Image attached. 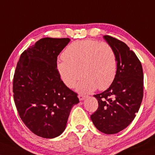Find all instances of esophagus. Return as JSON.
<instances>
[{"instance_id":"esophagus-1","label":"esophagus","mask_w":155,"mask_h":155,"mask_svg":"<svg viewBox=\"0 0 155 155\" xmlns=\"http://www.w3.org/2000/svg\"><path fill=\"white\" fill-rule=\"evenodd\" d=\"M78 97H79L80 101H82V100H84V98L86 97L85 95H84V94H79V95H78Z\"/></svg>"}]
</instances>
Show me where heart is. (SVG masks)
Masks as SVG:
<instances>
[{"mask_svg": "<svg viewBox=\"0 0 155 155\" xmlns=\"http://www.w3.org/2000/svg\"><path fill=\"white\" fill-rule=\"evenodd\" d=\"M56 68L60 78L68 88L74 87L82 75L76 89L88 93L110 87L117 74L118 60L115 50L108 42L79 40L65 49Z\"/></svg>", "mask_w": 155, "mask_h": 155, "instance_id": "obj_1", "label": "heart"}]
</instances>
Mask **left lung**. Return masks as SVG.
Wrapping results in <instances>:
<instances>
[{
    "mask_svg": "<svg viewBox=\"0 0 155 155\" xmlns=\"http://www.w3.org/2000/svg\"><path fill=\"white\" fill-rule=\"evenodd\" d=\"M104 38L115 50L118 69L110 87L94 95L98 108L91 119L99 131L113 134L127 127L139 111L143 94V74L140 61L126 44L109 35Z\"/></svg>",
    "mask_w": 155,
    "mask_h": 155,
    "instance_id": "1",
    "label": "left lung"
}]
</instances>
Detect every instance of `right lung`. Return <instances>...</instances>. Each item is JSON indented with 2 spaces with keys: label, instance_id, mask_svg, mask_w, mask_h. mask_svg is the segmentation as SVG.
<instances>
[{
  "label": "right lung",
  "instance_id": "add662e5",
  "mask_svg": "<svg viewBox=\"0 0 155 155\" xmlns=\"http://www.w3.org/2000/svg\"><path fill=\"white\" fill-rule=\"evenodd\" d=\"M68 38L40 39L21 53L15 70L13 92L21 120L38 137L52 139L66 128L76 93L63 84L57 71L58 55Z\"/></svg>",
  "mask_w": 155,
  "mask_h": 155
}]
</instances>
